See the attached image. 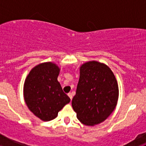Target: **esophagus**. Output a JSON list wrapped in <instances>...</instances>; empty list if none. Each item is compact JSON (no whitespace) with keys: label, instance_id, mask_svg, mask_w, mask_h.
Instances as JSON below:
<instances>
[{"label":"esophagus","instance_id":"1","mask_svg":"<svg viewBox=\"0 0 146 146\" xmlns=\"http://www.w3.org/2000/svg\"><path fill=\"white\" fill-rule=\"evenodd\" d=\"M68 96H69V98H70L71 99H72V97H73V95H72V93H69V94H68Z\"/></svg>","mask_w":146,"mask_h":146}]
</instances>
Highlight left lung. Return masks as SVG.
Listing matches in <instances>:
<instances>
[{
	"label": "left lung",
	"instance_id": "8db88e82",
	"mask_svg": "<svg viewBox=\"0 0 146 146\" xmlns=\"http://www.w3.org/2000/svg\"><path fill=\"white\" fill-rule=\"evenodd\" d=\"M118 99V83L108 66L97 61L82 65L72 101L78 120L88 126L99 124L113 113Z\"/></svg>",
	"mask_w": 146,
	"mask_h": 146
}]
</instances>
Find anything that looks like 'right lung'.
I'll use <instances>...</instances> for the list:
<instances>
[{"label":"right lung","mask_w":146,"mask_h":146,"mask_svg":"<svg viewBox=\"0 0 146 146\" xmlns=\"http://www.w3.org/2000/svg\"><path fill=\"white\" fill-rule=\"evenodd\" d=\"M60 69L47 62L35 66L24 84V98L33 114L44 121L53 120L70 98L58 81Z\"/></svg>","instance_id":"right-lung-1"}]
</instances>
